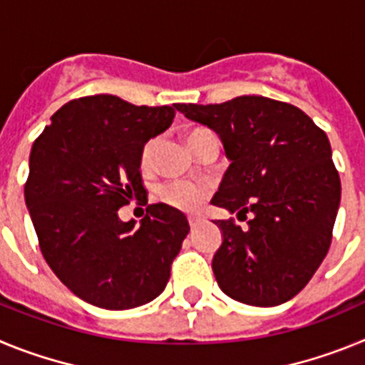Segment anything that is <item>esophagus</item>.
Segmentation results:
<instances>
[{"label":"esophagus","mask_w":365,"mask_h":365,"mask_svg":"<svg viewBox=\"0 0 365 365\" xmlns=\"http://www.w3.org/2000/svg\"><path fill=\"white\" fill-rule=\"evenodd\" d=\"M188 222H190V227H192V230H193V228H197L199 225H201L202 219H201V217H197V215H190V217H188Z\"/></svg>","instance_id":"obj_1"}]
</instances>
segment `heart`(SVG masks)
I'll return each instance as SVG.
<instances>
[{
	"label": "heart",
	"mask_w": 365,
	"mask_h": 365,
	"mask_svg": "<svg viewBox=\"0 0 365 365\" xmlns=\"http://www.w3.org/2000/svg\"><path fill=\"white\" fill-rule=\"evenodd\" d=\"M199 131L202 130L192 131L188 137L199 133ZM155 150H157V140H155V138H151V140H148V143L144 144L143 153H140V163H143V166H148V164L151 163ZM160 199H163L164 202H168V205L179 208V210L190 212L195 210V208L201 205L202 190L199 188V186L192 185V182H170V185H164L163 188H160Z\"/></svg>",
	"instance_id": "obj_1"
}]
</instances>
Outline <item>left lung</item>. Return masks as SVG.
<instances>
[{"instance_id":"left-lung-1","label":"left lung","mask_w":365,"mask_h":365,"mask_svg":"<svg viewBox=\"0 0 365 365\" xmlns=\"http://www.w3.org/2000/svg\"><path fill=\"white\" fill-rule=\"evenodd\" d=\"M175 109L214 130L230 160L212 205L252 214L245 230L234 219L215 222L221 291L256 307L289 302L331 247L341 186L327 135L302 109L267 96Z\"/></svg>"}]
</instances>
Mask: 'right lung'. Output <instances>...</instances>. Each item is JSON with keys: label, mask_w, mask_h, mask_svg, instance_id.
Listing matches in <instances>:
<instances>
[{"label": "right lung", "mask_w": 365, "mask_h": 365, "mask_svg": "<svg viewBox=\"0 0 365 365\" xmlns=\"http://www.w3.org/2000/svg\"><path fill=\"white\" fill-rule=\"evenodd\" d=\"M175 106H133L113 95L67 102L29 157L25 202L53 272L83 302L124 311L155 299L190 232L172 206L148 205L138 227L118 208L148 202L140 153L170 128Z\"/></svg>", "instance_id": "add662e5"}]
</instances>
